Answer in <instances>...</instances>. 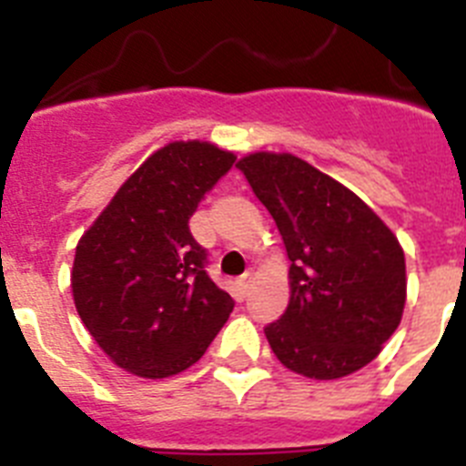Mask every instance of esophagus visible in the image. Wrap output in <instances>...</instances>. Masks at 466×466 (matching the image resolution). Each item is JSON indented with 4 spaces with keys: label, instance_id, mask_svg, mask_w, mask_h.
Masks as SVG:
<instances>
[{
    "label": "esophagus",
    "instance_id": "34e87169",
    "mask_svg": "<svg viewBox=\"0 0 466 466\" xmlns=\"http://www.w3.org/2000/svg\"><path fill=\"white\" fill-rule=\"evenodd\" d=\"M252 282H254V273H252V270H247L245 275H240V279H238V287H240V289H242V294H245V291L249 289V287H252Z\"/></svg>",
    "mask_w": 466,
    "mask_h": 466
}]
</instances>
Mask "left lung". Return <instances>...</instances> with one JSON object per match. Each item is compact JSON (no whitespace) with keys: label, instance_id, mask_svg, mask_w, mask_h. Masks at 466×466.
Returning <instances> with one entry per match:
<instances>
[{"label":"left lung","instance_id":"obj_1","mask_svg":"<svg viewBox=\"0 0 466 466\" xmlns=\"http://www.w3.org/2000/svg\"><path fill=\"white\" fill-rule=\"evenodd\" d=\"M236 167L275 219L289 257V306L263 329L270 350L315 380L360 371L401 322L399 240L360 196L296 156L258 151Z\"/></svg>","mask_w":466,"mask_h":466}]
</instances>
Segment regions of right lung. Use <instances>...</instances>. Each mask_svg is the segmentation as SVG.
<instances>
[{
  "mask_svg": "<svg viewBox=\"0 0 466 466\" xmlns=\"http://www.w3.org/2000/svg\"><path fill=\"white\" fill-rule=\"evenodd\" d=\"M233 163L209 142H170L127 177L76 245V312L105 355L135 376L187 371L233 312L188 230Z\"/></svg>",
  "mask_w": 466,
  "mask_h": 466,
  "instance_id": "right-lung-1",
  "label": "right lung"
}]
</instances>
